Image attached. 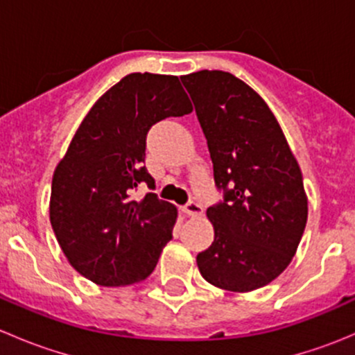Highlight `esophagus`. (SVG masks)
<instances>
[{"mask_svg": "<svg viewBox=\"0 0 355 355\" xmlns=\"http://www.w3.org/2000/svg\"><path fill=\"white\" fill-rule=\"evenodd\" d=\"M182 213L187 214V216H200L202 214V207H200V204L192 200V202L182 206Z\"/></svg>", "mask_w": 355, "mask_h": 355, "instance_id": "esophagus-1", "label": "esophagus"}]
</instances>
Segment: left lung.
<instances>
[{
    "mask_svg": "<svg viewBox=\"0 0 355 355\" xmlns=\"http://www.w3.org/2000/svg\"><path fill=\"white\" fill-rule=\"evenodd\" d=\"M225 200L207 207L214 241L198 254L206 282L228 292L271 284L292 263L307 223L302 171L273 111L235 75H182ZM231 189H228L227 187Z\"/></svg>",
    "mask_w": 355,
    "mask_h": 355,
    "instance_id": "left-lung-1",
    "label": "left lung"
}]
</instances>
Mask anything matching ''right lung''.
<instances>
[{"label": "right lung", "instance_id": "add662e5", "mask_svg": "<svg viewBox=\"0 0 355 355\" xmlns=\"http://www.w3.org/2000/svg\"><path fill=\"white\" fill-rule=\"evenodd\" d=\"M192 111L175 75L130 73L108 89L78 125L53 173L49 221L75 271L103 287L146 280L170 242L178 211L148 192L155 187L142 161L148 130Z\"/></svg>", "mask_w": 355, "mask_h": 355}]
</instances>
